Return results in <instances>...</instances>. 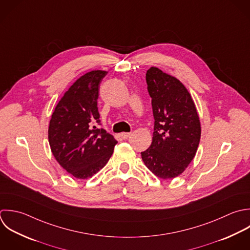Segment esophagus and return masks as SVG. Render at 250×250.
<instances>
[{"label": "esophagus", "instance_id": "esophagus-1", "mask_svg": "<svg viewBox=\"0 0 250 250\" xmlns=\"http://www.w3.org/2000/svg\"><path fill=\"white\" fill-rule=\"evenodd\" d=\"M130 134H131V132H123V133H121V137L123 139H127L130 136Z\"/></svg>", "mask_w": 250, "mask_h": 250}]
</instances>
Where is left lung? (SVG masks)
I'll use <instances>...</instances> for the list:
<instances>
[{
  "instance_id": "8db88e82",
  "label": "left lung",
  "mask_w": 250,
  "mask_h": 250,
  "mask_svg": "<svg viewBox=\"0 0 250 250\" xmlns=\"http://www.w3.org/2000/svg\"><path fill=\"white\" fill-rule=\"evenodd\" d=\"M146 82L155 125L152 144L141 157L156 176L172 179L195 158L202 131L200 118L191 94L179 80L151 67Z\"/></svg>"
}]
</instances>
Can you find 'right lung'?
I'll return each mask as SVG.
<instances>
[{"label":"right lung","mask_w":250,"mask_h":250,"mask_svg":"<svg viewBox=\"0 0 250 250\" xmlns=\"http://www.w3.org/2000/svg\"><path fill=\"white\" fill-rule=\"evenodd\" d=\"M106 71L79 78L64 93L48 126V142L58 164L78 179H87L110 160L118 141L100 125L97 99Z\"/></svg>","instance_id":"add662e5"}]
</instances>
